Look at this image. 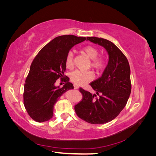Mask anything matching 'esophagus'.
Segmentation results:
<instances>
[{
    "instance_id": "1",
    "label": "esophagus",
    "mask_w": 156,
    "mask_h": 156,
    "mask_svg": "<svg viewBox=\"0 0 156 156\" xmlns=\"http://www.w3.org/2000/svg\"><path fill=\"white\" fill-rule=\"evenodd\" d=\"M74 88H75V89H79V87L78 86V85H77V84H74Z\"/></svg>"
}]
</instances>
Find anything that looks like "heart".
Segmentation results:
<instances>
[{"mask_svg":"<svg viewBox=\"0 0 156 156\" xmlns=\"http://www.w3.org/2000/svg\"><path fill=\"white\" fill-rule=\"evenodd\" d=\"M88 57L92 60L90 66L94 69L99 70L104 66L105 61L101 56H98L99 54L98 49L96 47L92 45H87L82 49ZM66 66L67 68L71 69L73 64V53L72 51H69L65 60ZM94 77V73L92 72H83V71L75 70L70 75V79L72 81L79 85H83L87 84L90 81L93 79Z\"/></svg>","mask_w":156,"mask_h":156,"instance_id":"b5f03b06","label":"heart"}]
</instances>
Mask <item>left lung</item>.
I'll use <instances>...</instances> for the list:
<instances>
[{"label": "left lung", "mask_w": 156, "mask_h": 156, "mask_svg": "<svg viewBox=\"0 0 156 156\" xmlns=\"http://www.w3.org/2000/svg\"><path fill=\"white\" fill-rule=\"evenodd\" d=\"M87 40L104 48L108 61L101 76L90 84L99 98L80 88L83 98L75 111L88 123L103 124L115 119L126 105L131 90L130 67L126 56L111 41L96 37Z\"/></svg>", "instance_id": "obj_1"}]
</instances>
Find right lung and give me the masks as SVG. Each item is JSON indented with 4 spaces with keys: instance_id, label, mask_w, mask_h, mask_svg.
<instances>
[{
    "instance_id": "right-lung-1",
    "label": "right lung",
    "mask_w": 156,
    "mask_h": 156,
    "mask_svg": "<svg viewBox=\"0 0 156 156\" xmlns=\"http://www.w3.org/2000/svg\"><path fill=\"white\" fill-rule=\"evenodd\" d=\"M86 39L73 35L56 37L33 60L25 81L23 100L28 114L34 121L44 122L52 119L56 102L64 93L73 89V84L64 75L66 57L74 45ZM59 78L66 82L62 88L55 85Z\"/></svg>"
}]
</instances>
